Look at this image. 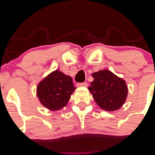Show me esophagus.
I'll list each match as a JSON object with an SVG mask.
<instances>
[{
	"instance_id": "34e87169",
	"label": "esophagus",
	"mask_w": 155,
	"mask_h": 155,
	"mask_svg": "<svg viewBox=\"0 0 155 155\" xmlns=\"http://www.w3.org/2000/svg\"><path fill=\"white\" fill-rule=\"evenodd\" d=\"M77 86H78V87H82V86H84V87H87V82H82V83H78V84H77Z\"/></svg>"
}]
</instances>
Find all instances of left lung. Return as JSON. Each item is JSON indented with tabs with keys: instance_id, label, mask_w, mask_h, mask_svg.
<instances>
[{
	"instance_id": "8db88e82",
	"label": "left lung",
	"mask_w": 155,
	"mask_h": 155,
	"mask_svg": "<svg viewBox=\"0 0 155 155\" xmlns=\"http://www.w3.org/2000/svg\"><path fill=\"white\" fill-rule=\"evenodd\" d=\"M92 77L94 81L88 89L98 106L105 111L120 109L127 96L125 81L108 70L93 73Z\"/></svg>"
}]
</instances>
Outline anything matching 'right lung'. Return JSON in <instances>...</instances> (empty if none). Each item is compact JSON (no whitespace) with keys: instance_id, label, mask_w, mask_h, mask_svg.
Returning <instances> with one entry per match:
<instances>
[{"instance_id":"obj_1","label":"right lung","mask_w":155,"mask_h":155,"mask_svg":"<svg viewBox=\"0 0 155 155\" xmlns=\"http://www.w3.org/2000/svg\"><path fill=\"white\" fill-rule=\"evenodd\" d=\"M75 88L71 77L55 71L38 84L37 96L46 108L59 110L68 104Z\"/></svg>"}]
</instances>
